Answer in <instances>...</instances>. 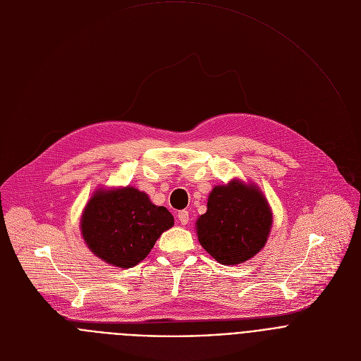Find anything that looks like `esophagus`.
Wrapping results in <instances>:
<instances>
[{
	"mask_svg": "<svg viewBox=\"0 0 361 361\" xmlns=\"http://www.w3.org/2000/svg\"><path fill=\"white\" fill-rule=\"evenodd\" d=\"M178 219L182 225H186L189 222V212L188 211H179L178 212Z\"/></svg>",
	"mask_w": 361,
	"mask_h": 361,
	"instance_id": "1",
	"label": "esophagus"
}]
</instances>
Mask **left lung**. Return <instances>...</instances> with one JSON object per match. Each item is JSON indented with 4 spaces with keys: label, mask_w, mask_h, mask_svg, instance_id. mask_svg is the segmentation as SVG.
<instances>
[{
    "label": "left lung",
    "mask_w": 361,
    "mask_h": 361,
    "mask_svg": "<svg viewBox=\"0 0 361 361\" xmlns=\"http://www.w3.org/2000/svg\"><path fill=\"white\" fill-rule=\"evenodd\" d=\"M207 207L196 221L197 239L219 264H243L264 248L272 212L258 186L239 179L215 186Z\"/></svg>",
    "instance_id": "1"
}]
</instances>
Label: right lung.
<instances>
[{"instance_id": "obj_1", "label": "right lung", "mask_w": 361, "mask_h": 361, "mask_svg": "<svg viewBox=\"0 0 361 361\" xmlns=\"http://www.w3.org/2000/svg\"><path fill=\"white\" fill-rule=\"evenodd\" d=\"M173 224L165 207H156L145 192L125 186L97 189L83 211L80 228L96 257L118 268H132Z\"/></svg>"}]
</instances>
